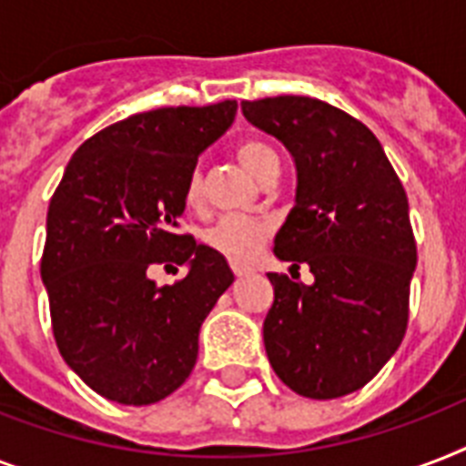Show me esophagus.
Returning <instances> with one entry per match:
<instances>
[{
	"label": "esophagus",
	"mask_w": 466,
	"mask_h": 466,
	"mask_svg": "<svg viewBox=\"0 0 466 466\" xmlns=\"http://www.w3.org/2000/svg\"><path fill=\"white\" fill-rule=\"evenodd\" d=\"M229 266H232V270L234 273H237V276H248V273H251V266H248V263H244V261H237V258H232V261H229Z\"/></svg>",
	"instance_id": "obj_1"
}]
</instances>
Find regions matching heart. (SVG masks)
<instances>
[{
  "label": "heart",
  "mask_w": 466,
  "mask_h": 466,
  "mask_svg": "<svg viewBox=\"0 0 466 466\" xmlns=\"http://www.w3.org/2000/svg\"><path fill=\"white\" fill-rule=\"evenodd\" d=\"M237 159L241 161V167L247 168L248 174H254L256 178L270 167L278 164V155L268 145L263 142L247 140L237 147ZM200 198V176L193 174L186 183V203L193 205ZM268 234V225L258 218H241V215H229L222 218L218 225L208 232V244L212 248H218L219 254L229 256V258H251V256L263 247Z\"/></svg>",
  "instance_id": "b5f03b06"
}]
</instances>
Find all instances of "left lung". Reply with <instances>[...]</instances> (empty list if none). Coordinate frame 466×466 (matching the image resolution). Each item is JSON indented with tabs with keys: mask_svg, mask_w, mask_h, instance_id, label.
Wrapping results in <instances>:
<instances>
[{
	"mask_svg": "<svg viewBox=\"0 0 466 466\" xmlns=\"http://www.w3.org/2000/svg\"><path fill=\"white\" fill-rule=\"evenodd\" d=\"M298 171L295 205L273 254L307 263L314 283L268 273L263 346L276 375L309 399L360 390L397 353L409 319L416 241L409 200L382 145L360 120L309 96L241 104Z\"/></svg>",
	"mask_w": 466,
	"mask_h": 466,
	"instance_id": "8db88e82",
	"label": "left lung"
}]
</instances>
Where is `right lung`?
Here are the masks:
<instances>
[{"label": "right lung", "mask_w": 466, "mask_h": 466, "mask_svg": "<svg viewBox=\"0 0 466 466\" xmlns=\"http://www.w3.org/2000/svg\"><path fill=\"white\" fill-rule=\"evenodd\" d=\"M237 101L157 108L104 127L69 159L47 208L40 278L55 343L91 390L126 406L186 382L198 333L234 273L174 227L198 157L232 127ZM152 262L187 266L159 289Z\"/></svg>", "instance_id": "right-lung-1"}]
</instances>
